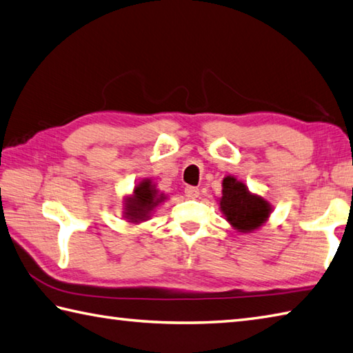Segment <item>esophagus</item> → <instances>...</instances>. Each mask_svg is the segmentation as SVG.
I'll list each match as a JSON object with an SVG mask.
<instances>
[{
  "label": "esophagus",
  "instance_id": "esophagus-1",
  "mask_svg": "<svg viewBox=\"0 0 353 353\" xmlns=\"http://www.w3.org/2000/svg\"><path fill=\"white\" fill-rule=\"evenodd\" d=\"M184 195L190 199H195L199 196V190L198 188H194V185H188V188L184 189Z\"/></svg>",
  "mask_w": 353,
  "mask_h": 353
}]
</instances>
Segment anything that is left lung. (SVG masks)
I'll use <instances>...</instances> for the list:
<instances>
[{
	"instance_id": "1",
	"label": "left lung",
	"mask_w": 353,
	"mask_h": 353,
	"mask_svg": "<svg viewBox=\"0 0 353 353\" xmlns=\"http://www.w3.org/2000/svg\"><path fill=\"white\" fill-rule=\"evenodd\" d=\"M219 209L232 228L243 234H249L268 221L272 205L259 195L250 194L248 185L229 175L223 179Z\"/></svg>"
}]
</instances>
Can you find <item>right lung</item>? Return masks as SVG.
Wrapping results in <instances>:
<instances>
[{"label": "right lung", "instance_id": "add662e5", "mask_svg": "<svg viewBox=\"0 0 353 353\" xmlns=\"http://www.w3.org/2000/svg\"><path fill=\"white\" fill-rule=\"evenodd\" d=\"M164 199V194H159L152 179L145 178L135 185L134 194L124 199V218L134 224L145 221L150 212Z\"/></svg>", "mask_w": 353, "mask_h": 353}]
</instances>
